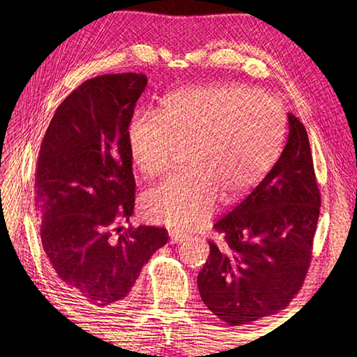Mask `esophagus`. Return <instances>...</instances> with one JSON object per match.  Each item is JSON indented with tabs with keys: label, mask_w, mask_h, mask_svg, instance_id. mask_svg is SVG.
<instances>
[{
	"label": "esophagus",
	"mask_w": 357,
	"mask_h": 357,
	"mask_svg": "<svg viewBox=\"0 0 357 357\" xmlns=\"http://www.w3.org/2000/svg\"><path fill=\"white\" fill-rule=\"evenodd\" d=\"M169 234H170V241L173 242V244H178V242H183L188 238L185 233H181V231H176V230H172Z\"/></svg>",
	"instance_id": "obj_1"
}]
</instances>
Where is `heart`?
Wrapping results in <instances>:
<instances>
[{"label":"heart","mask_w":357,"mask_h":357,"mask_svg":"<svg viewBox=\"0 0 357 357\" xmlns=\"http://www.w3.org/2000/svg\"><path fill=\"white\" fill-rule=\"evenodd\" d=\"M287 115L276 98L245 86L190 87L167 100L162 112L138 110L128 124V151L146 176L170 169L187 149L188 169L142 196V213L158 224L192 230L213 211L219 193L234 199L275 164Z\"/></svg>","instance_id":"obj_1"}]
</instances>
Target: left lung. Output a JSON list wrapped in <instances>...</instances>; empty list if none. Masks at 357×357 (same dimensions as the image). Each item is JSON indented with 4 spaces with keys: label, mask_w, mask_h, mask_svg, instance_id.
Masks as SVG:
<instances>
[{
    "label": "left lung",
    "mask_w": 357,
    "mask_h": 357,
    "mask_svg": "<svg viewBox=\"0 0 357 357\" xmlns=\"http://www.w3.org/2000/svg\"><path fill=\"white\" fill-rule=\"evenodd\" d=\"M288 139L276 164L213 229L198 275L202 302L231 327L276 314L301 290L319 219L317 188L304 124L288 113Z\"/></svg>",
    "instance_id": "1"
}]
</instances>
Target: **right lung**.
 I'll return each mask as SVG.
<instances>
[{
	"label": "right lung",
	"mask_w": 357,
	"mask_h": 357,
	"mask_svg": "<svg viewBox=\"0 0 357 357\" xmlns=\"http://www.w3.org/2000/svg\"><path fill=\"white\" fill-rule=\"evenodd\" d=\"M146 86V75L132 72L82 82L59 104L36 161L45 256L66 290L93 310L130 299L141 268L169 241L162 227H119L135 208L127 133Z\"/></svg>",
	"instance_id": "add662e5"
}]
</instances>
